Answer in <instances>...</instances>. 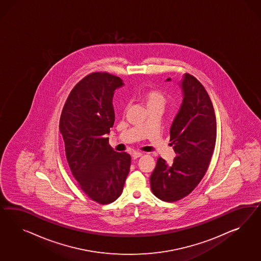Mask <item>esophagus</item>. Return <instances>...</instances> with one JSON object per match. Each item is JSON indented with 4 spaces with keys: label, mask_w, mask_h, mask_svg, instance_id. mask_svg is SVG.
Listing matches in <instances>:
<instances>
[{
    "label": "esophagus",
    "mask_w": 261,
    "mask_h": 261,
    "mask_svg": "<svg viewBox=\"0 0 261 261\" xmlns=\"http://www.w3.org/2000/svg\"><path fill=\"white\" fill-rule=\"evenodd\" d=\"M141 156H142V153H141V152H134V153L132 154V157H133V159L140 158Z\"/></svg>",
    "instance_id": "1"
}]
</instances>
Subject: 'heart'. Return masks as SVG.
<instances>
[{"label":"heart","mask_w":261,"mask_h":261,"mask_svg":"<svg viewBox=\"0 0 261 261\" xmlns=\"http://www.w3.org/2000/svg\"><path fill=\"white\" fill-rule=\"evenodd\" d=\"M140 97L147 107L148 111L153 109L164 110L166 104V96L165 93L155 88H149L142 91Z\"/></svg>","instance_id":"obj_1"}]
</instances>
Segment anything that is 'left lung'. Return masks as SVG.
I'll use <instances>...</instances> for the list:
<instances>
[{
	"instance_id": "left-lung-1",
	"label": "left lung",
	"mask_w": 261,
	"mask_h": 261,
	"mask_svg": "<svg viewBox=\"0 0 261 261\" xmlns=\"http://www.w3.org/2000/svg\"><path fill=\"white\" fill-rule=\"evenodd\" d=\"M180 86L182 105L170 128V145L176 157L172 165L159 158L150 177L153 194L166 202L181 200L197 187L207 170L216 142L214 105L205 88L190 73L184 74Z\"/></svg>"
}]
</instances>
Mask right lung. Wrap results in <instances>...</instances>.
Segmentation results:
<instances>
[{"mask_svg": "<svg viewBox=\"0 0 261 261\" xmlns=\"http://www.w3.org/2000/svg\"><path fill=\"white\" fill-rule=\"evenodd\" d=\"M123 85L119 76L92 72L81 79L68 96L59 121L66 158L80 190L98 204L120 196L130 170L131 157L109 144L115 122L113 95Z\"/></svg>", "mask_w": 261, "mask_h": 261, "instance_id": "1", "label": "right lung"}]
</instances>
